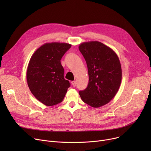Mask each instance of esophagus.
I'll use <instances>...</instances> for the list:
<instances>
[{"mask_svg":"<svg viewBox=\"0 0 151 151\" xmlns=\"http://www.w3.org/2000/svg\"><path fill=\"white\" fill-rule=\"evenodd\" d=\"M71 84H72V86H73V87H75V86H76V83L75 81H73L71 82Z\"/></svg>","mask_w":151,"mask_h":151,"instance_id":"obj_1","label":"esophagus"}]
</instances>
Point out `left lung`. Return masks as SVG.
<instances>
[{
  "mask_svg": "<svg viewBox=\"0 0 151 151\" xmlns=\"http://www.w3.org/2000/svg\"><path fill=\"white\" fill-rule=\"evenodd\" d=\"M79 50L86 60L89 75L88 87L79 92L81 99L93 108L104 106L119 89L122 80L119 59L111 48L97 41L82 43Z\"/></svg>",
  "mask_w": 151,
  "mask_h": 151,
  "instance_id": "obj_1",
  "label": "left lung"
}]
</instances>
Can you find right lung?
I'll use <instances>...</instances> for the list:
<instances>
[{"label": "right lung", "instance_id": "1", "mask_svg": "<svg viewBox=\"0 0 151 151\" xmlns=\"http://www.w3.org/2000/svg\"><path fill=\"white\" fill-rule=\"evenodd\" d=\"M66 43H46L32 55L27 66L26 78L34 96L46 106L62 102L70 86L64 79V70L60 60L70 48Z\"/></svg>", "mask_w": 151, "mask_h": 151}]
</instances>
